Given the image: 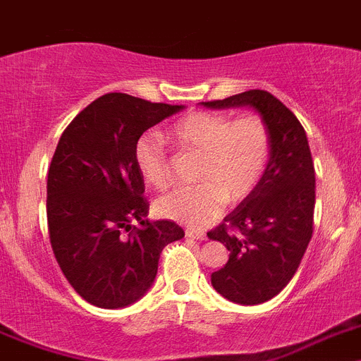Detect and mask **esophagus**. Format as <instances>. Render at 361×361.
<instances>
[{"mask_svg": "<svg viewBox=\"0 0 361 361\" xmlns=\"http://www.w3.org/2000/svg\"><path fill=\"white\" fill-rule=\"evenodd\" d=\"M185 235L190 237V239H197V241H207V233L196 228H187L185 230Z\"/></svg>", "mask_w": 361, "mask_h": 361, "instance_id": "34e87169", "label": "esophagus"}]
</instances>
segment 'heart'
<instances>
[{
	"label": "heart",
	"mask_w": 361,
	"mask_h": 361,
	"mask_svg": "<svg viewBox=\"0 0 361 361\" xmlns=\"http://www.w3.org/2000/svg\"><path fill=\"white\" fill-rule=\"evenodd\" d=\"M169 140L181 151L201 154L200 185L174 188L157 201V214L181 225L203 226L217 217L225 203H241L257 188L271 154V136L257 115L230 118L192 111L167 129ZM135 165L145 185L164 190L171 183V164L157 136L144 135L135 144Z\"/></svg>",
	"instance_id": "obj_1"
}]
</instances>
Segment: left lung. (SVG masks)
Instances as JSON below:
<instances>
[{
    "instance_id": "obj_1",
    "label": "left lung",
    "mask_w": 361,
    "mask_h": 361,
    "mask_svg": "<svg viewBox=\"0 0 361 361\" xmlns=\"http://www.w3.org/2000/svg\"><path fill=\"white\" fill-rule=\"evenodd\" d=\"M204 108L248 106L268 126L271 154L257 188L207 235L230 252L214 271V290L230 302L255 306L281 293L313 235L314 165L297 116L264 90L201 102Z\"/></svg>"
}]
</instances>
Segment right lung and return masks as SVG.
Returning <instances> with one entry per match:
<instances>
[{
    "label": "right lung",
    "instance_id": "obj_1",
    "mask_svg": "<svg viewBox=\"0 0 361 361\" xmlns=\"http://www.w3.org/2000/svg\"><path fill=\"white\" fill-rule=\"evenodd\" d=\"M181 109L108 93L71 120L57 144L47 183L51 250L71 288L93 306L140 300L157 279L161 250L185 235L174 221L145 219L149 203L135 165L136 140ZM133 219L142 228L124 236Z\"/></svg>",
    "mask_w": 361,
    "mask_h": 361
}]
</instances>
